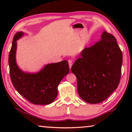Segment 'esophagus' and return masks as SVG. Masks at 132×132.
Returning <instances> with one entry per match:
<instances>
[{
    "label": "esophagus",
    "mask_w": 132,
    "mask_h": 132,
    "mask_svg": "<svg viewBox=\"0 0 132 132\" xmlns=\"http://www.w3.org/2000/svg\"><path fill=\"white\" fill-rule=\"evenodd\" d=\"M68 62H69V68H70V69H71V66H72V64H73V62H72V61H71V60H69Z\"/></svg>",
    "instance_id": "obj_1"
}]
</instances>
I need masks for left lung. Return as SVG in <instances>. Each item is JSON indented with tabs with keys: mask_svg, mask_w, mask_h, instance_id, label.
Returning <instances> with one entry per match:
<instances>
[{
	"mask_svg": "<svg viewBox=\"0 0 132 132\" xmlns=\"http://www.w3.org/2000/svg\"><path fill=\"white\" fill-rule=\"evenodd\" d=\"M122 64V53L117 39L104 31L99 41L81 51L71 68L77 77L80 98L90 104L106 100L119 85Z\"/></svg>",
	"mask_w": 132,
	"mask_h": 132,
	"instance_id": "left-lung-1",
	"label": "left lung"
}]
</instances>
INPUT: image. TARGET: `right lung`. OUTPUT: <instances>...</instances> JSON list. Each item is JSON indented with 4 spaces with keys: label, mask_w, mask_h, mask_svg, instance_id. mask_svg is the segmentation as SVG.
Here are the masks:
<instances>
[{
    "label": "right lung",
    "mask_w": 132,
    "mask_h": 132,
    "mask_svg": "<svg viewBox=\"0 0 132 132\" xmlns=\"http://www.w3.org/2000/svg\"><path fill=\"white\" fill-rule=\"evenodd\" d=\"M24 35L20 31L14 35L9 56L10 75L13 86L20 94L35 105H48L57 95V87L62 79L69 72L68 62L48 64L38 73L22 71L16 63L17 41Z\"/></svg>",
    "instance_id": "obj_1"
}]
</instances>
